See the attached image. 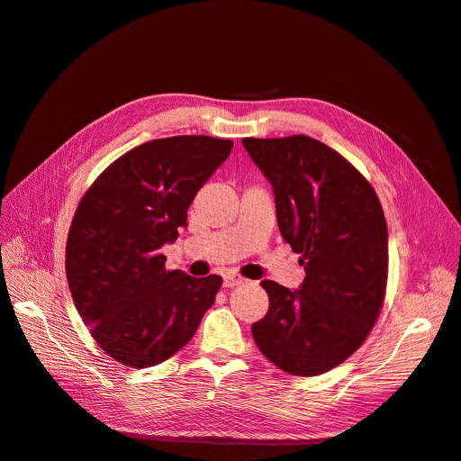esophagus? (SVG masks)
<instances>
[{
    "instance_id": "34e87169",
    "label": "esophagus",
    "mask_w": 461,
    "mask_h": 461,
    "mask_svg": "<svg viewBox=\"0 0 461 461\" xmlns=\"http://www.w3.org/2000/svg\"><path fill=\"white\" fill-rule=\"evenodd\" d=\"M243 282H245V278H240L237 275H226L224 276V285L226 287H235V285H240Z\"/></svg>"
}]
</instances>
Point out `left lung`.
I'll use <instances>...</instances> for the list:
<instances>
[{
    "label": "left lung",
    "mask_w": 461,
    "mask_h": 461,
    "mask_svg": "<svg viewBox=\"0 0 461 461\" xmlns=\"http://www.w3.org/2000/svg\"><path fill=\"white\" fill-rule=\"evenodd\" d=\"M245 149L269 179L285 243L301 254L299 289L273 280L254 342L275 366L320 375L355 353L384 299L389 233L372 185L329 145L308 138H245Z\"/></svg>",
    "instance_id": "obj_1"
}]
</instances>
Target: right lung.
<instances>
[{
  "label": "right lung",
  "instance_id": "right-lung-1",
  "mask_svg": "<svg viewBox=\"0 0 461 461\" xmlns=\"http://www.w3.org/2000/svg\"><path fill=\"white\" fill-rule=\"evenodd\" d=\"M231 148L211 136L145 141L82 198L67 239V282L91 336L121 365L167 360L212 306L222 278L166 271L160 249L186 228L190 203Z\"/></svg>",
  "mask_w": 461,
  "mask_h": 461
}]
</instances>
